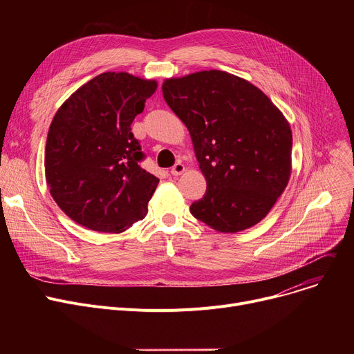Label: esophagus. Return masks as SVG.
Segmentation results:
<instances>
[{
    "mask_svg": "<svg viewBox=\"0 0 354 354\" xmlns=\"http://www.w3.org/2000/svg\"><path fill=\"white\" fill-rule=\"evenodd\" d=\"M185 169H187V167H185V165H183L182 162H176V163L174 165V167H172L171 174H172L174 176H179V175H182V174L185 172Z\"/></svg>",
    "mask_w": 354,
    "mask_h": 354,
    "instance_id": "esophagus-1",
    "label": "esophagus"
}]
</instances>
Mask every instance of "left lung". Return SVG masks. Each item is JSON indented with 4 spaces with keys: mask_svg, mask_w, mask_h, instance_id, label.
Returning <instances> with one entry per match:
<instances>
[{
    "mask_svg": "<svg viewBox=\"0 0 354 354\" xmlns=\"http://www.w3.org/2000/svg\"><path fill=\"white\" fill-rule=\"evenodd\" d=\"M162 91L188 127L207 180L192 215L227 234L258 224L292 171V133L283 111L252 83L221 70L169 77Z\"/></svg>",
    "mask_w": 354,
    "mask_h": 354,
    "instance_id": "1",
    "label": "left lung"
}]
</instances>
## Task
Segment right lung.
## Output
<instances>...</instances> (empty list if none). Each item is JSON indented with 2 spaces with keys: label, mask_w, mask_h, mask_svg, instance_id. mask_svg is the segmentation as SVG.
<instances>
[{
  "label": "right lung",
  "mask_w": 354,
  "mask_h": 354,
  "mask_svg": "<svg viewBox=\"0 0 354 354\" xmlns=\"http://www.w3.org/2000/svg\"><path fill=\"white\" fill-rule=\"evenodd\" d=\"M156 80L107 71L59 107L46 143V182L60 209L77 224L120 234L147 214L159 179L139 165L133 119Z\"/></svg>",
  "instance_id": "1"
}]
</instances>
